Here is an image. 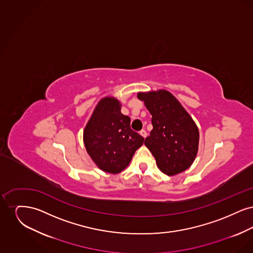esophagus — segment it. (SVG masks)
I'll use <instances>...</instances> for the list:
<instances>
[{"instance_id": "esophagus-1", "label": "esophagus", "mask_w": 253, "mask_h": 253, "mask_svg": "<svg viewBox=\"0 0 253 253\" xmlns=\"http://www.w3.org/2000/svg\"><path fill=\"white\" fill-rule=\"evenodd\" d=\"M139 133H140V135L142 136V137H146L147 136V132H146V131L145 130H141L140 132H139Z\"/></svg>"}]
</instances>
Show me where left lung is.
<instances>
[{
	"label": "left lung",
	"instance_id": "1",
	"mask_svg": "<svg viewBox=\"0 0 253 253\" xmlns=\"http://www.w3.org/2000/svg\"><path fill=\"white\" fill-rule=\"evenodd\" d=\"M152 115L153 130L144 144L157 160V167L168 175L189 168L198 151L199 132L179 101L166 90L138 93Z\"/></svg>",
	"mask_w": 253,
	"mask_h": 253
}]
</instances>
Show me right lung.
Returning <instances> with one entry per match:
<instances>
[{
  "label": "right lung",
  "mask_w": 253,
  "mask_h": 253,
  "mask_svg": "<svg viewBox=\"0 0 253 253\" xmlns=\"http://www.w3.org/2000/svg\"><path fill=\"white\" fill-rule=\"evenodd\" d=\"M121 109L118 99L102 98L84 132L87 153L98 168L110 173L126 168L144 142V137L131 129L130 118L122 115Z\"/></svg>",
  "instance_id": "obj_1"
}]
</instances>
